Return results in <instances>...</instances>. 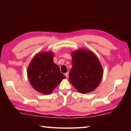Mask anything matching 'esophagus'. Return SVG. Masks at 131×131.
I'll return each mask as SVG.
<instances>
[{
    "label": "esophagus",
    "instance_id": "esophagus-1",
    "mask_svg": "<svg viewBox=\"0 0 131 131\" xmlns=\"http://www.w3.org/2000/svg\"><path fill=\"white\" fill-rule=\"evenodd\" d=\"M65 77H66V78H68V76H69V73H65Z\"/></svg>",
    "mask_w": 131,
    "mask_h": 131
}]
</instances>
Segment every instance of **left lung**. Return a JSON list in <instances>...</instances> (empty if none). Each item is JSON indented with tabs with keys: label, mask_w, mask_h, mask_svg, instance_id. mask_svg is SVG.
<instances>
[{
	"label": "left lung",
	"mask_w": 131,
	"mask_h": 131,
	"mask_svg": "<svg viewBox=\"0 0 131 131\" xmlns=\"http://www.w3.org/2000/svg\"><path fill=\"white\" fill-rule=\"evenodd\" d=\"M72 68L69 80L82 93L94 91L101 81L103 69L96 56L90 50L81 49L71 53Z\"/></svg>",
	"instance_id": "1"
}]
</instances>
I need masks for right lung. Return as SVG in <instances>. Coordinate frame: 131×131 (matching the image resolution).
<instances>
[{
    "label": "right lung",
    "mask_w": 131,
    "mask_h": 131,
    "mask_svg": "<svg viewBox=\"0 0 131 131\" xmlns=\"http://www.w3.org/2000/svg\"><path fill=\"white\" fill-rule=\"evenodd\" d=\"M53 53H39L32 58L27 68V77L35 90L42 94H49L66 77L60 72L53 62Z\"/></svg>",
    "instance_id": "add662e5"
}]
</instances>
